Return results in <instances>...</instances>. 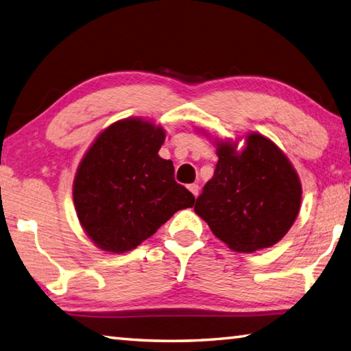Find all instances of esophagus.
I'll return each instance as SVG.
<instances>
[{
    "mask_svg": "<svg viewBox=\"0 0 351 351\" xmlns=\"http://www.w3.org/2000/svg\"><path fill=\"white\" fill-rule=\"evenodd\" d=\"M189 190L195 195V197H197V195H199V185L197 184H190Z\"/></svg>",
    "mask_w": 351,
    "mask_h": 351,
    "instance_id": "esophagus-1",
    "label": "esophagus"
}]
</instances>
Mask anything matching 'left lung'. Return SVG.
<instances>
[{"label": "left lung", "mask_w": 351, "mask_h": 351, "mask_svg": "<svg viewBox=\"0 0 351 351\" xmlns=\"http://www.w3.org/2000/svg\"><path fill=\"white\" fill-rule=\"evenodd\" d=\"M217 146L215 175L196 199V215L232 251L269 248L298 216L297 171L276 144L260 134H251L240 154L230 143Z\"/></svg>", "instance_id": "left-lung-1"}]
</instances>
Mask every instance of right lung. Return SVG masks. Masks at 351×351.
<instances>
[{
	"mask_svg": "<svg viewBox=\"0 0 351 351\" xmlns=\"http://www.w3.org/2000/svg\"><path fill=\"white\" fill-rule=\"evenodd\" d=\"M164 130L140 119L117 121L94 141L75 173L74 207L86 234L109 252L135 250L195 196L158 150Z\"/></svg>",
	"mask_w": 351,
	"mask_h": 351,
	"instance_id": "add662e5",
	"label": "right lung"
}]
</instances>
